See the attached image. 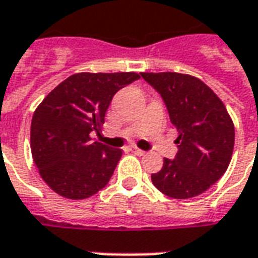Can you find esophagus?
Segmentation results:
<instances>
[{"label": "esophagus", "mask_w": 258, "mask_h": 258, "mask_svg": "<svg viewBox=\"0 0 258 258\" xmlns=\"http://www.w3.org/2000/svg\"><path fill=\"white\" fill-rule=\"evenodd\" d=\"M129 150L132 153H135L136 156H145L146 154V152H143V150H140V149H138V147H129Z\"/></svg>", "instance_id": "34e87169"}]
</instances>
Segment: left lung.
Here are the masks:
<instances>
[{
	"label": "left lung",
	"instance_id": "8db88e82",
	"mask_svg": "<svg viewBox=\"0 0 258 258\" xmlns=\"http://www.w3.org/2000/svg\"><path fill=\"white\" fill-rule=\"evenodd\" d=\"M166 102L175 126L178 153L164 159L153 185L170 198L205 192L226 173L234 147V125L226 106L204 81L181 73H140Z\"/></svg>",
	"mask_w": 258,
	"mask_h": 258
}]
</instances>
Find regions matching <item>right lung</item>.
Wrapping results in <instances>:
<instances>
[{"mask_svg": "<svg viewBox=\"0 0 258 258\" xmlns=\"http://www.w3.org/2000/svg\"><path fill=\"white\" fill-rule=\"evenodd\" d=\"M138 73H77L53 88L32 118L31 150L43 181L69 200L101 191L115 171L120 149L94 142L112 98Z\"/></svg>", "mask_w": 258, "mask_h": 258, "instance_id": "right-lung-1", "label": "right lung"}]
</instances>
